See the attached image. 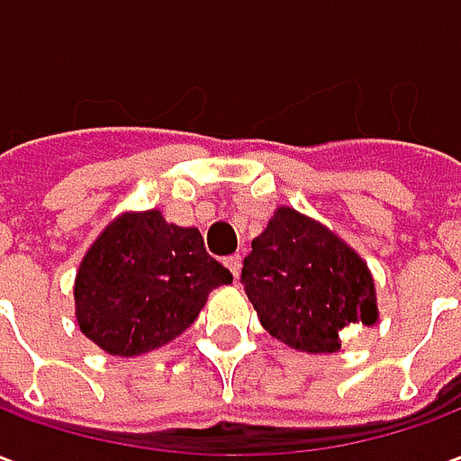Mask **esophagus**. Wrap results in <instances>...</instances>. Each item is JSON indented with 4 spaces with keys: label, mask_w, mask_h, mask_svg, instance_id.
Segmentation results:
<instances>
[{
    "label": "esophagus",
    "mask_w": 461,
    "mask_h": 461,
    "mask_svg": "<svg viewBox=\"0 0 461 461\" xmlns=\"http://www.w3.org/2000/svg\"><path fill=\"white\" fill-rule=\"evenodd\" d=\"M227 267H230V271L234 274V279L240 276V271H241V257L240 254H231V257H227V261H224Z\"/></svg>",
    "instance_id": "esophagus-1"
}]
</instances>
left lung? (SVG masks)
Listing matches in <instances>:
<instances>
[{
	"label": "left lung",
	"instance_id": "obj_1",
	"mask_svg": "<svg viewBox=\"0 0 461 461\" xmlns=\"http://www.w3.org/2000/svg\"><path fill=\"white\" fill-rule=\"evenodd\" d=\"M264 329L306 353H336L348 326L377 321L375 284L346 241L291 207H279L241 267Z\"/></svg>",
	"mask_w": 461,
	"mask_h": 461
}]
</instances>
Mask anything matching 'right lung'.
<instances>
[{
    "mask_svg": "<svg viewBox=\"0 0 461 461\" xmlns=\"http://www.w3.org/2000/svg\"><path fill=\"white\" fill-rule=\"evenodd\" d=\"M200 230L158 210L125 212L86 251L74 286L81 333L111 356H142L190 329L212 289L230 284Z\"/></svg>",
    "mask_w": 461,
    "mask_h": 461,
    "instance_id": "obj_1",
    "label": "right lung"
}]
</instances>
